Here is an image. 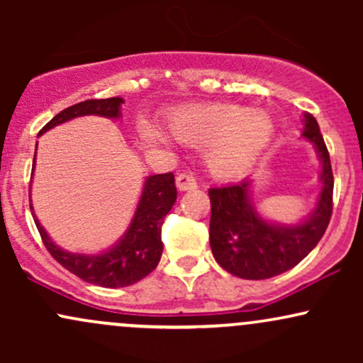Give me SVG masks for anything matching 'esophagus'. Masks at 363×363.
I'll return each mask as SVG.
<instances>
[{
	"label": "esophagus",
	"mask_w": 363,
	"mask_h": 363,
	"mask_svg": "<svg viewBox=\"0 0 363 363\" xmlns=\"http://www.w3.org/2000/svg\"><path fill=\"white\" fill-rule=\"evenodd\" d=\"M176 186L177 189L181 191V193H184V191H193L198 187V182H196V179L191 176V174H179L176 177Z\"/></svg>",
	"instance_id": "esophagus-1"
}]
</instances>
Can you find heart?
Instances as JSON below:
<instances>
[{"label":"heart","mask_w":363,"mask_h":363,"mask_svg":"<svg viewBox=\"0 0 363 363\" xmlns=\"http://www.w3.org/2000/svg\"><path fill=\"white\" fill-rule=\"evenodd\" d=\"M174 140L189 147H205V162L211 174L234 179L247 174L272 143L274 124L262 111L235 104L189 106L174 111L167 119ZM150 145H167L169 138L155 126L143 128Z\"/></svg>","instance_id":"b5f03b06"}]
</instances>
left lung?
<instances>
[{
	"label": "left lung",
	"instance_id": "left-lung-1",
	"mask_svg": "<svg viewBox=\"0 0 363 363\" xmlns=\"http://www.w3.org/2000/svg\"><path fill=\"white\" fill-rule=\"evenodd\" d=\"M302 138L314 147L320 164L315 208L297 223L264 218L252 199V179L211 187L210 245L225 272L245 280H264L297 266L318 245L333 213V170L314 116L303 114Z\"/></svg>",
	"mask_w": 363,
	"mask_h": 363
}]
</instances>
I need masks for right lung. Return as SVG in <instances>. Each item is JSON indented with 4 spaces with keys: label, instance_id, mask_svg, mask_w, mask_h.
<instances>
[{
    "label": "right lung",
    "instance_id": "1",
    "mask_svg": "<svg viewBox=\"0 0 363 363\" xmlns=\"http://www.w3.org/2000/svg\"><path fill=\"white\" fill-rule=\"evenodd\" d=\"M123 104L124 101L121 97L101 99V101L94 99V101L74 104V106L54 116L40 129L39 136L57 126V124L68 123V121L82 118V116H102V118L119 119ZM32 176H34V172H32ZM176 199L177 189L174 184L172 172L145 177L138 205H136L135 215H133L126 232L109 249L95 254L69 252L60 247L40 225L39 218L34 213L32 203L30 211L34 216L37 230L43 237L44 245L62 268L77 274L86 283H91V285L106 286V289H121V286H128L140 281L141 278L148 277L157 268L162 257V251H164V244L160 239L162 223H164L165 215L174 206Z\"/></svg>",
    "mask_w": 363,
    "mask_h": 363
}]
</instances>
